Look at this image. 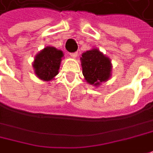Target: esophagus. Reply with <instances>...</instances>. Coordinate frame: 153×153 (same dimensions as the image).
Returning a JSON list of instances; mask_svg holds the SVG:
<instances>
[{"mask_svg":"<svg viewBox=\"0 0 153 153\" xmlns=\"http://www.w3.org/2000/svg\"><path fill=\"white\" fill-rule=\"evenodd\" d=\"M77 55H78V53L77 52H72V53H70V56L73 58H76V57H77Z\"/></svg>","mask_w":153,"mask_h":153,"instance_id":"obj_1","label":"esophagus"}]
</instances>
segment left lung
Segmentation results:
<instances>
[{
	"label": "left lung",
	"instance_id": "left-lung-1",
	"mask_svg": "<svg viewBox=\"0 0 153 153\" xmlns=\"http://www.w3.org/2000/svg\"><path fill=\"white\" fill-rule=\"evenodd\" d=\"M81 63L82 75L89 84L97 87L110 78L111 60L98 49H92L82 53Z\"/></svg>",
	"mask_w": 153,
	"mask_h": 153
}]
</instances>
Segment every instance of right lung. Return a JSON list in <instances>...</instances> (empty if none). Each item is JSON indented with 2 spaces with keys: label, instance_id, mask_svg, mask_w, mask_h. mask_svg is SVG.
<instances>
[{
  "label": "right lung",
  "instance_id": "1",
  "mask_svg": "<svg viewBox=\"0 0 153 153\" xmlns=\"http://www.w3.org/2000/svg\"><path fill=\"white\" fill-rule=\"evenodd\" d=\"M63 57V51L53 46H46L44 48L36 55L33 64L37 76L45 82L53 80L58 74Z\"/></svg>",
  "mask_w": 153,
  "mask_h": 153
}]
</instances>
